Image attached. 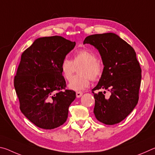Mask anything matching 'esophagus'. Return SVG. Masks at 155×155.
Here are the masks:
<instances>
[{"label":"esophagus","instance_id":"obj_1","mask_svg":"<svg viewBox=\"0 0 155 155\" xmlns=\"http://www.w3.org/2000/svg\"><path fill=\"white\" fill-rule=\"evenodd\" d=\"M83 95V93L81 92V91H77V93H76V96H77V98H80V97L82 96Z\"/></svg>","mask_w":155,"mask_h":155}]
</instances>
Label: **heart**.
Returning a JSON list of instances; mask_svg holds the SVG:
<instances>
[{
    "instance_id": "1",
    "label": "heart",
    "mask_w": 155,
    "mask_h": 155,
    "mask_svg": "<svg viewBox=\"0 0 155 155\" xmlns=\"http://www.w3.org/2000/svg\"><path fill=\"white\" fill-rule=\"evenodd\" d=\"M82 64L78 71L80 75L75 76L69 83L68 87L74 91L85 90L90 84L91 79L97 81L103 73V65L96 60L94 52L86 49H81L74 54L73 61L64 58L60 65L61 74L65 80L70 81L74 69V65Z\"/></svg>"
}]
</instances>
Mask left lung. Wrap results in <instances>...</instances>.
Returning <instances> with one entry per match:
<instances>
[{
    "label": "left lung",
    "instance_id": "1",
    "mask_svg": "<svg viewBox=\"0 0 155 155\" xmlns=\"http://www.w3.org/2000/svg\"><path fill=\"white\" fill-rule=\"evenodd\" d=\"M90 44L98 50L104 65L98 83L92 90L95 106L94 114L102 123L113 125L124 120L139 100L141 70L135 50L116 34L106 33L89 35L83 44ZM101 88L111 92L109 98Z\"/></svg>",
    "mask_w": 155,
    "mask_h": 155
}]
</instances>
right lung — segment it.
Segmentation results:
<instances>
[{
  "label": "right lung",
  "mask_w": 155,
  "mask_h": 155,
  "mask_svg": "<svg viewBox=\"0 0 155 155\" xmlns=\"http://www.w3.org/2000/svg\"><path fill=\"white\" fill-rule=\"evenodd\" d=\"M75 45L61 36L44 37L36 39L21 55L14 87L21 111L38 127L53 129L67 120L76 93L61 91L65 81L60 65Z\"/></svg>",
  "instance_id": "obj_1"
}]
</instances>
